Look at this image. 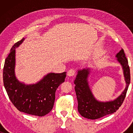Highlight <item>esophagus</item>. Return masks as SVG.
<instances>
[{
	"label": "esophagus",
	"instance_id": "obj_1",
	"mask_svg": "<svg viewBox=\"0 0 133 133\" xmlns=\"http://www.w3.org/2000/svg\"><path fill=\"white\" fill-rule=\"evenodd\" d=\"M75 72H76V70H74V69L72 68V69H70V70L68 71V72H67V74H68V76H72L74 75Z\"/></svg>",
	"mask_w": 133,
	"mask_h": 133
}]
</instances>
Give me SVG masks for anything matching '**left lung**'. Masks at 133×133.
I'll return each instance as SVG.
<instances>
[{"label": "left lung", "mask_w": 133, "mask_h": 133, "mask_svg": "<svg viewBox=\"0 0 133 133\" xmlns=\"http://www.w3.org/2000/svg\"><path fill=\"white\" fill-rule=\"evenodd\" d=\"M116 57L122 66L127 85L121 95L113 101L107 102L97 101L94 97L88 86L87 81L89 74L88 69L78 71L74 84L78 102V111L83 117L94 120L112 114L119 108L123 102L130 83V70L128 60L123 49L118 52Z\"/></svg>", "instance_id": "1"}]
</instances>
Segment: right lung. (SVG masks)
I'll return each mask as SVG.
<instances>
[{"label":"right lung","mask_w":133,"mask_h":133,"mask_svg":"<svg viewBox=\"0 0 133 133\" xmlns=\"http://www.w3.org/2000/svg\"><path fill=\"white\" fill-rule=\"evenodd\" d=\"M24 39L16 42L11 49L5 61L3 72V84L9 99L18 110L25 113L43 116L53 107L56 90L64 82L66 72L49 73L41 81L26 85L16 79L14 74L15 48Z\"/></svg>","instance_id":"right-lung-1"}]
</instances>
